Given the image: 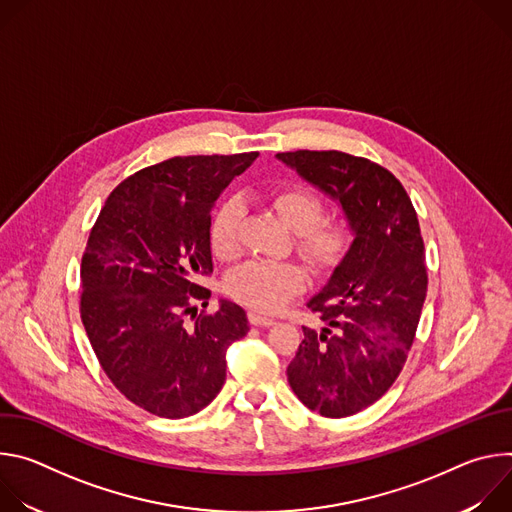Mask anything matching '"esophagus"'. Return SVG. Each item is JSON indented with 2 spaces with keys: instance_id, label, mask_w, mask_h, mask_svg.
Listing matches in <instances>:
<instances>
[{
  "instance_id": "obj_1",
  "label": "esophagus",
  "mask_w": 512,
  "mask_h": 512,
  "mask_svg": "<svg viewBox=\"0 0 512 512\" xmlns=\"http://www.w3.org/2000/svg\"><path fill=\"white\" fill-rule=\"evenodd\" d=\"M249 320H251L253 326H261V328H267V326H273V324H275V320L265 318V316H261V314H251Z\"/></svg>"
}]
</instances>
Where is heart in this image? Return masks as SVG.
I'll list each match as a JSON object with an SVG mask.
<instances>
[{
    "instance_id": "1",
    "label": "heart",
    "mask_w": 512,
    "mask_h": 512,
    "mask_svg": "<svg viewBox=\"0 0 512 512\" xmlns=\"http://www.w3.org/2000/svg\"><path fill=\"white\" fill-rule=\"evenodd\" d=\"M273 206L283 223L296 233L298 251L318 271L334 267L346 253L350 235L342 223L324 221L322 200L304 190L287 188L273 194ZM243 204L239 198H227L212 216L210 247L231 259L239 253V229ZM308 275L294 261H249L237 267L229 277V291L235 300L257 310L277 312L285 302L306 287Z\"/></svg>"
}]
</instances>
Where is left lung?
Here are the masks:
<instances>
[{
	"instance_id": "8db88e82",
	"label": "left lung",
	"mask_w": 512,
	"mask_h": 512,
	"mask_svg": "<svg viewBox=\"0 0 512 512\" xmlns=\"http://www.w3.org/2000/svg\"><path fill=\"white\" fill-rule=\"evenodd\" d=\"M330 196L344 212L352 243L326 285L308 302L320 332L287 367L298 399L324 417H348L381 399L399 377L427 291L415 208L383 166L342 152L275 156Z\"/></svg>"
}]
</instances>
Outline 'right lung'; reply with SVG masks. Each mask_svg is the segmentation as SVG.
<instances>
[{
    "mask_svg": "<svg viewBox=\"0 0 512 512\" xmlns=\"http://www.w3.org/2000/svg\"><path fill=\"white\" fill-rule=\"evenodd\" d=\"M257 152L186 156L143 168L107 198L81 263V318L111 383L137 407L180 419L227 379V350L249 332L241 306L196 283L212 273L210 212ZM193 314L188 325L183 316Z\"/></svg>",
    "mask_w": 512,
    "mask_h": 512,
    "instance_id": "right-lung-1",
    "label": "right lung"
}]
</instances>
